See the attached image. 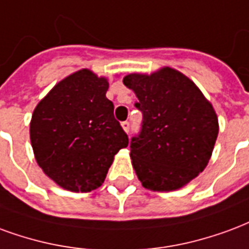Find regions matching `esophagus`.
Here are the masks:
<instances>
[{
	"label": "esophagus",
	"mask_w": 249,
	"mask_h": 249,
	"mask_svg": "<svg viewBox=\"0 0 249 249\" xmlns=\"http://www.w3.org/2000/svg\"><path fill=\"white\" fill-rule=\"evenodd\" d=\"M122 128H123V130H124V131H126V132L130 131V123L127 122V121H126V122H122Z\"/></svg>",
	"instance_id": "esophagus-1"
}]
</instances>
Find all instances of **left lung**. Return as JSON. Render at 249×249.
<instances>
[{"instance_id": "left-lung-1", "label": "left lung", "mask_w": 249, "mask_h": 249, "mask_svg": "<svg viewBox=\"0 0 249 249\" xmlns=\"http://www.w3.org/2000/svg\"><path fill=\"white\" fill-rule=\"evenodd\" d=\"M124 86L135 92L142 131L130 157L138 179L151 191H175L207 167L219 134L217 115L200 89L183 72L164 66L131 72Z\"/></svg>"}]
</instances>
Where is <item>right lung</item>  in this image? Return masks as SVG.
<instances>
[{"mask_svg": "<svg viewBox=\"0 0 249 249\" xmlns=\"http://www.w3.org/2000/svg\"><path fill=\"white\" fill-rule=\"evenodd\" d=\"M107 89V78L82 69L59 81L33 111L34 158L67 191L90 192L102 186L115 154L128 144Z\"/></svg>", "mask_w": 249, "mask_h": 249, "instance_id": "obj_1", "label": "right lung"}]
</instances>
